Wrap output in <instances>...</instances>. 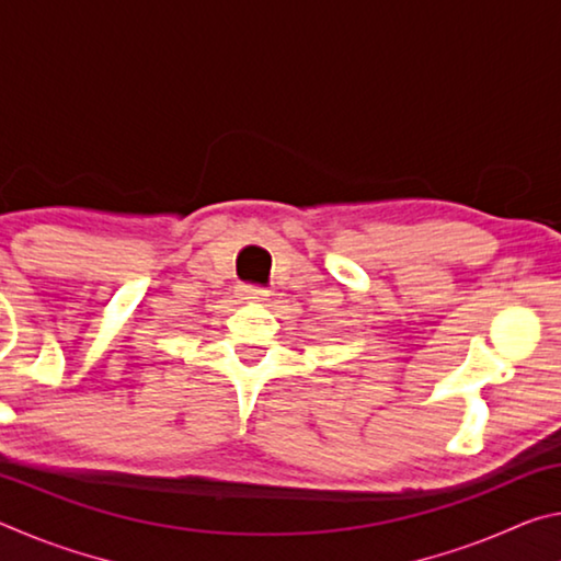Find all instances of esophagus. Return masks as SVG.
I'll list each match as a JSON object with an SVG mask.
<instances>
[{"instance_id":"1","label":"esophagus","mask_w":561,"mask_h":561,"mask_svg":"<svg viewBox=\"0 0 561 561\" xmlns=\"http://www.w3.org/2000/svg\"><path fill=\"white\" fill-rule=\"evenodd\" d=\"M240 297L252 299V301H262V299L270 297V289H264V287H240Z\"/></svg>"}]
</instances>
